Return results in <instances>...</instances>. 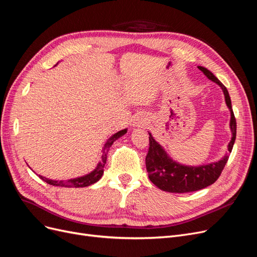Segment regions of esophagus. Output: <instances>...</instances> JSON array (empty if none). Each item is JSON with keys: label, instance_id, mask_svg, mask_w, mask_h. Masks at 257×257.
<instances>
[{"label": "esophagus", "instance_id": "34e87169", "mask_svg": "<svg viewBox=\"0 0 257 257\" xmlns=\"http://www.w3.org/2000/svg\"><path fill=\"white\" fill-rule=\"evenodd\" d=\"M146 122H147V118L144 115H139L136 119V125H138L139 127H144L146 125Z\"/></svg>", "mask_w": 257, "mask_h": 257}]
</instances>
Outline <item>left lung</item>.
Wrapping results in <instances>:
<instances>
[{
  "instance_id": "8db88e82",
  "label": "left lung",
  "mask_w": 257,
  "mask_h": 257,
  "mask_svg": "<svg viewBox=\"0 0 257 257\" xmlns=\"http://www.w3.org/2000/svg\"><path fill=\"white\" fill-rule=\"evenodd\" d=\"M198 69L203 71L209 80L218 84L225 94L226 104L230 109L231 119L230 128L232 131V139L228 145L229 153L224 159L216 163H211L198 167L184 166L172 161L159 143H156L149 133V149L146 155V168L150 181L161 190L171 193L193 192L204 189L217 181L221 171L224 170L228 162L229 155L232 151L234 142L236 139V119L234 116L231 98L227 88L221 84L217 77L206 69L205 67L198 66Z\"/></svg>"
}]
</instances>
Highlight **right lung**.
<instances>
[{"label": "right lung", "mask_w": 257, "mask_h": 257, "mask_svg": "<svg viewBox=\"0 0 257 257\" xmlns=\"http://www.w3.org/2000/svg\"><path fill=\"white\" fill-rule=\"evenodd\" d=\"M126 132H127V129L120 130L107 141V143L105 144V146H104V149H103L102 161L98 163L97 167L91 173H89V174H87L85 176H82V177L73 178V180H68V181H52V180H49V178H46V177L41 176V175H39V177L41 178V180H43L44 182H46L49 185L59 186V187H74V188H81L82 187L83 188V187L90 186V185L96 183L99 180V178L102 177V175L104 173V167H105V164H106V161H107V154H108L109 148L111 147V145H112L113 142L116 141L119 137L124 136Z\"/></svg>", "instance_id": "add662e5"}]
</instances>
